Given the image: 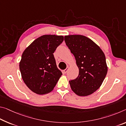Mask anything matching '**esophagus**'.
Returning a JSON list of instances; mask_svg holds the SVG:
<instances>
[{
  "instance_id": "esophagus-1",
  "label": "esophagus",
  "mask_w": 126,
  "mask_h": 126,
  "mask_svg": "<svg viewBox=\"0 0 126 126\" xmlns=\"http://www.w3.org/2000/svg\"><path fill=\"white\" fill-rule=\"evenodd\" d=\"M68 67H67V68H65V69H64L63 70V72H64V73H66L67 72H68Z\"/></svg>"
}]
</instances>
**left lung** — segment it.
Listing matches in <instances>:
<instances>
[{
  "label": "left lung",
  "instance_id": "left-lung-1",
  "mask_svg": "<svg viewBox=\"0 0 126 126\" xmlns=\"http://www.w3.org/2000/svg\"><path fill=\"white\" fill-rule=\"evenodd\" d=\"M64 41L75 56L79 69L78 77L69 81L71 89L81 96L90 95L100 87L107 75L104 54L98 45L85 36H65Z\"/></svg>",
  "mask_w": 126,
  "mask_h": 126
}]
</instances>
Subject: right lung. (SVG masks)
<instances>
[{
	"mask_svg": "<svg viewBox=\"0 0 126 126\" xmlns=\"http://www.w3.org/2000/svg\"><path fill=\"white\" fill-rule=\"evenodd\" d=\"M63 40V36L43 35L23 51L20 72L24 82L33 93L39 95L50 93L62 75L57 67L53 53Z\"/></svg>",
	"mask_w": 126,
	"mask_h": 126,
	"instance_id": "1",
	"label": "right lung"
}]
</instances>
